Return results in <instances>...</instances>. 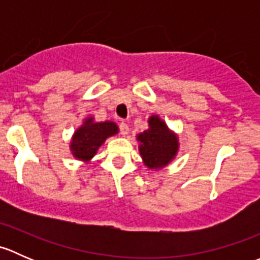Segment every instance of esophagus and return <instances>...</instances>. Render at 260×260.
<instances>
[{"label":"esophagus","instance_id":"1","mask_svg":"<svg viewBox=\"0 0 260 260\" xmlns=\"http://www.w3.org/2000/svg\"><path fill=\"white\" fill-rule=\"evenodd\" d=\"M119 131H120V135L127 136L128 132H129V127H128L127 123H124V122L120 123V124H119Z\"/></svg>","mask_w":260,"mask_h":260}]
</instances>
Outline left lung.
<instances>
[{
  "label": "left lung",
  "mask_w": 260,
  "mask_h": 260,
  "mask_svg": "<svg viewBox=\"0 0 260 260\" xmlns=\"http://www.w3.org/2000/svg\"><path fill=\"white\" fill-rule=\"evenodd\" d=\"M141 157L148 169L167 166L179 151V138L158 115H151L148 129L137 135Z\"/></svg>",
  "instance_id": "8db88e82"
}]
</instances>
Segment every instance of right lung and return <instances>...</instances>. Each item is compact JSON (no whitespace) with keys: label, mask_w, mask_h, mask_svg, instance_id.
<instances>
[{"label":"right lung","mask_w":260,"mask_h":260,"mask_svg":"<svg viewBox=\"0 0 260 260\" xmlns=\"http://www.w3.org/2000/svg\"><path fill=\"white\" fill-rule=\"evenodd\" d=\"M117 133L118 125L114 122H94L93 117H88L73 135L70 151L75 158L89 162L107 138Z\"/></svg>","instance_id":"obj_1"}]
</instances>
